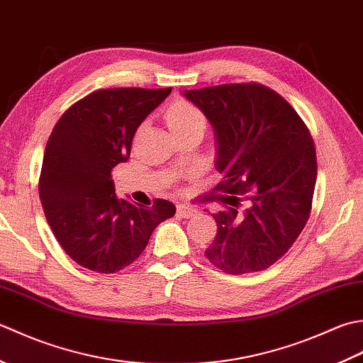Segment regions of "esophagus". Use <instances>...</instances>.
<instances>
[{"label":"esophagus","mask_w":363,"mask_h":363,"mask_svg":"<svg viewBox=\"0 0 363 363\" xmlns=\"http://www.w3.org/2000/svg\"><path fill=\"white\" fill-rule=\"evenodd\" d=\"M196 213H197V210L192 208V206L177 205V214H179L180 218H192Z\"/></svg>","instance_id":"esophagus-1"}]
</instances>
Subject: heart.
<instances>
[{
    "label": "heart",
    "instance_id": "1",
    "mask_svg": "<svg viewBox=\"0 0 363 363\" xmlns=\"http://www.w3.org/2000/svg\"><path fill=\"white\" fill-rule=\"evenodd\" d=\"M166 122L174 135H182L191 130H202L206 127V116L203 111L184 99L172 101L166 109Z\"/></svg>",
    "mask_w": 363,
    "mask_h": 363
}]
</instances>
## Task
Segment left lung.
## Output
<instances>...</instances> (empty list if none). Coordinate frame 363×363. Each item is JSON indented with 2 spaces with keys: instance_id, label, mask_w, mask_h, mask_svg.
Here are the masks:
<instances>
[{
  "instance_id": "1",
  "label": "left lung",
  "mask_w": 363,
  "mask_h": 363,
  "mask_svg": "<svg viewBox=\"0 0 363 363\" xmlns=\"http://www.w3.org/2000/svg\"><path fill=\"white\" fill-rule=\"evenodd\" d=\"M218 140L223 174L213 214L218 233L205 257L227 274L264 271L298 240L312 211L316 150L310 130L282 95L258 83L184 91Z\"/></svg>"
}]
</instances>
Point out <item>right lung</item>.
Returning <instances> with one entry per match:
<instances>
[{"label": "right lung", "mask_w": 363, "mask_h": 363, "mask_svg": "<svg viewBox=\"0 0 363 363\" xmlns=\"http://www.w3.org/2000/svg\"><path fill=\"white\" fill-rule=\"evenodd\" d=\"M172 87L94 91L65 111L43 153L39 196L57 242L73 262L100 274L127 268L175 205L152 206L116 196L113 169L127 161L133 136Z\"/></svg>", "instance_id": "1"}]
</instances>
